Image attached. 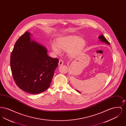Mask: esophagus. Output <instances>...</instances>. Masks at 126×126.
Wrapping results in <instances>:
<instances>
[{"instance_id":"esophagus-1","label":"esophagus","mask_w":126,"mask_h":126,"mask_svg":"<svg viewBox=\"0 0 126 126\" xmlns=\"http://www.w3.org/2000/svg\"><path fill=\"white\" fill-rule=\"evenodd\" d=\"M63 64V61L61 60H59V66H61Z\"/></svg>"}]
</instances>
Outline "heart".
I'll use <instances>...</instances> for the list:
<instances>
[{
    "instance_id": "heart-1",
    "label": "heart",
    "mask_w": 126,
    "mask_h": 126,
    "mask_svg": "<svg viewBox=\"0 0 126 126\" xmlns=\"http://www.w3.org/2000/svg\"><path fill=\"white\" fill-rule=\"evenodd\" d=\"M85 44V41L83 38L75 35H69L58 38L56 44H52L51 48L55 53H60V49L68 50L70 57H75L83 50Z\"/></svg>"
}]
</instances>
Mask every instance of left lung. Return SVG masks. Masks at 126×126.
Returning <instances> with one entry per match:
<instances>
[{
    "label": "left lung",
    "instance_id": "obj_1",
    "mask_svg": "<svg viewBox=\"0 0 126 126\" xmlns=\"http://www.w3.org/2000/svg\"><path fill=\"white\" fill-rule=\"evenodd\" d=\"M99 39H100V40L102 42H104V43H105L106 44H108V45H110V42H108V41H107V40L104 37V36H103V35H101L100 36H99ZM76 91H78L79 93H80V92H79L78 90H76Z\"/></svg>",
    "mask_w": 126,
    "mask_h": 126
}]
</instances>
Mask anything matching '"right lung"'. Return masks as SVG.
Masks as SVG:
<instances>
[{
	"instance_id": "add662e5",
	"label": "right lung",
	"mask_w": 126,
	"mask_h": 126,
	"mask_svg": "<svg viewBox=\"0 0 126 126\" xmlns=\"http://www.w3.org/2000/svg\"><path fill=\"white\" fill-rule=\"evenodd\" d=\"M25 32L16 42L10 57L12 76L21 89L38 94L49 87L59 60L48 56L47 49L31 40Z\"/></svg>"
}]
</instances>
